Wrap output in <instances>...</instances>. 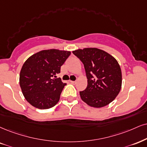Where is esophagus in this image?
Here are the masks:
<instances>
[{
  "label": "esophagus",
  "mask_w": 147,
  "mask_h": 147,
  "mask_svg": "<svg viewBox=\"0 0 147 147\" xmlns=\"http://www.w3.org/2000/svg\"><path fill=\"white\" fill-rule=\"evenodd\" d=\"M70 83H71V84H76V81H71V80Z\"/></svg>",
  "instance_id": "1"
}]
</instances>
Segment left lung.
<instances>
[{"mask_svg":"<svg viewBox=\"0 0 147 147\" xmlns=\"http://www.w3.org/2000/svg\"><path fill=\"white\" fill-rule=\"evenodd\" d=\"M82 61L87 78V87L80 92L88 106L102 108L111 103L120 92L122 73L120 65L108 52L96 48L72 52Z\"/></svg>","mask_w":147,"mask_h":147,"instance_id":"obj_1","label":"left lung"}]
</instances>
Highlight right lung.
<instances>
[{
    "instance_id": "add662e5",
    "label": "right lung",
    "mask_w": 147,
    "mask_h": 147,
    "mask_svg": "<svg viewBox=\"0 0 147 147\" xmlns=\"http://www.w3.org/2000/svg\"><path fill=\"white\" fill-rule=\"evenodd\" d=\"M71 54L57 49L41 50L25 61L20 74V86L30 105L39 109H48L59 102L66 85L56 75Z\"/></svg>"
}]
</instances>
